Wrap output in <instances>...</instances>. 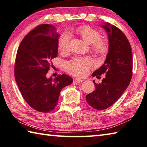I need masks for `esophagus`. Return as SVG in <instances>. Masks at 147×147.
Segmentation results:
<instances>
[{
	"instance_id": "obj_1",
	"label": "esophagus",
	"mask_w": 147,
	"mask_h": 147,
	"mask_svg": "<svg viewBox=\"0 0 147 147\" xmlns=\"http://www.w3.org/2000/svg\"><path fill=\"white\" fill-rule=\"evenodd\" d=\"M74 83H81L83 82V80L81 79H78V78H76L74 79Z\"/></svg>"
}]
</instances>
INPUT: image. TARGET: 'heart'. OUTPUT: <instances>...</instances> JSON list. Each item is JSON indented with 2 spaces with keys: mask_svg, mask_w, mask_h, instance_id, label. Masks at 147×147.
<instances>
[{
  "mask_svg": "<svg viewBox=\"0 0 147 147\" xmlns=\"http://www.w3.org/2000/svg\"><path fill=\"white\" fill-rule=\"evenodd\" d=\"M77 33L87 44H90L93 53L100 56L106 54L108 44L106 41L100 38V34L90 26L83 25L77 29ZM71 35L68 32L63 33L58 40V47L62 52H68L69 49ZM94 66L93 60L89 57L74 58L66 64V69L69 74L76 76L86 75L88 69Z\"/></svg>",
  "mask_w": 147,
  "mask_h": 147,
  "instance_id": "obj_1",
  "label": "heart"
}]
</instances>
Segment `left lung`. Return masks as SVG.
I'll list each match as a JSON object with an SVG mask.
<instances>
[{"label":"left lung","mask_w":147,"mask_h":147,"mask_svg":"<svg viewBox=\"0 0 147 147\" xmlns=\"http://www.w3.org/2000/svg\"><path fill=\"white\" fill-rule=\"evenodd\" d=\"M102 27L108 34L109 51L104 63L92 76L99 78L105 74V77L99 84L93 81L96 90L86 96L88 105L98 110L107 109L119 99L130 83L133 67L131 47L124 34L108 23Z\"/></svg>","instance_id":"8db88e82"}]
</instances>
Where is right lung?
Segmentation results:
<instances>
[{
  "mask_svg": "<svg viewBox=\"0 0 147 147\" xmlns=\"http://www.w3.org/2000/svg\"><path fill=\"white\" fill-rule=\"evenodd\" d=\"M59 37L54 26H38L21 41L16 58L14 75L21 94L31 107L45 113L55 109L61 90L73 82L66 74L46 77L57 56Z\"/></svg>",
  "mask_w": 147,
  "mask_h": 147,
  "instance_id": "right-lung-1",
  "label": "right lung"
}]
</instances>
